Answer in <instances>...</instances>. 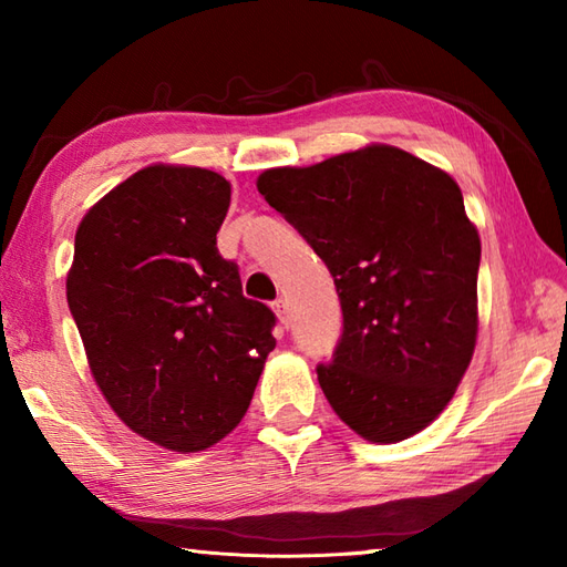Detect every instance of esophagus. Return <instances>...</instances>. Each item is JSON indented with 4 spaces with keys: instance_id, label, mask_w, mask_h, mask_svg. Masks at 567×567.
<instances>
[{
    "instance_id": "1",
    "label": "esophagus",
    "mask_w": 567,
    "mask_h": 567,
    "mask_svg": "<svg viewBox=\"0 0 567 567\" xmlns=\"http://www.w3.org/2000/svg\"><path fill=\"white\" fill-rule=\"evenodd\" d=\"M272 311L277 315V319H280V323H285V327L290 323V307H287V299H282V297L275 299Z\"/></svg>"
}]
</instances>
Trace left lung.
<instances>
[{"label":"left lung","mask_w":567,"mask_h":567,"mask_svg":"<svg viewBox=\"0 0 567 567\" xmlns=\"http://www.w3.org/2000/svg\"><path fill=\"white\" fill-rule=\"evenodd\" d=\"M258 192L333 275L343 333L323 394L372 443L414 436L461 384L477 339L480 236L455 179L394 146L272 167Z\"/></svg>","instance_id":"8db88e82"}]
</instances>
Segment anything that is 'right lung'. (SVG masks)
<instances>
[{
	"label": "right lung",
	"instance_id": "obj_1",
	"mask_svg": "<svg viewBox=\"0 0 567 567\" xmlns=\"http://www.w3.org/2000/svg\"><path fill=\"white\" fill-rule=\"evenodd\" d=\"M228 202L219 173L151 165L75 234L68 305L94 382L131 431L177 453L238 426L275 348V315L216 248Z\"/></svg>",
	"mask_w": 567,
	"mask_h": 567
}]
</instances>
